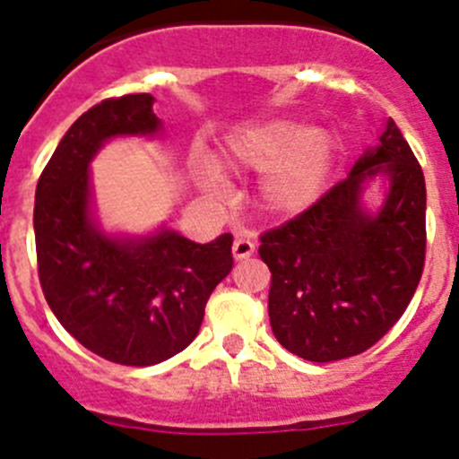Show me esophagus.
<instances>
[{
	"mask_svg": "<svg viewBox=\"0 0 459 459\" xmlns=\"http://www.w3.org/2000/svg\"><path fill=\"white\" fill-rule=\"evenodd\" d=\"M255 253V242L251 238H238L233 242V257L235 259H247Z\"/></svg>",
	"mask_w": 459,
	"mask_h": 459,
	"instance_id": "34e87169",
	"label": "esophagus"
}]
</instances>
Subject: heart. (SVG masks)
I'll use <instances>...</instances> for the list:
<instances>
[{"instance_id": "heart-1", "label": "heart", "mask_w": 459, "mask_h": 459, "mask_svg": "<svg viewBox=\"0 0 459 459\" xmlns=\"http://www.w3.org/2000/svg\"><path fill=\"white\" fill-rule=\"evenodd\" d=\"M335 160V140L326 128L299 131L293 119H266L229 137L224 166L238 173H262L257 200L273 217L307 211L322 193ZM208 182H215L208 175Z\"/></svg>"}]
</instances>
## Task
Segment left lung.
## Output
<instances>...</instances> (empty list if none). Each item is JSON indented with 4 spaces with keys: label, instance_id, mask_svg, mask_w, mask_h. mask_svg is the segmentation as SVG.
Here are the masks:
<instances>
[{
    "label": "left lung",
    "instance_id": "8db88e82",
    "mask_svg": "<svg viewBox=\"0 0 459 459\" xmlns=\"http://www.w3.org/2000/svg\"><path fill=\"white\" fill-rule=\"evenodd\" d=\"M377 172L392 188L368 216L359 206L361 184ZM259 242L271 271L268 317L286 351L335 362L382 340L409 307L427 257L424 173L395 122L349 178Z\"/></svg>",
    "mask_w": 459,
    "mask_h": 459
}]
</instances>
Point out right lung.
Returning a JSON list of instances; mask_svg holds the SVG:
<instances>
[{"mask_svg": "<svg viewBox=\"0 0 459 459\" xmlns=\"http://www.w3.org/2000/svg\"><path fill=\"white\" fill-rule=\"evenodd\" d=\"M160 131L152 95L108 97L62 137L35 191L37 273L64 328L108 362L152 367L186 349L233 268V235L197 244L173 230L140 242L101 235L88 217V161L108 137Z\"/></svg>", "mask_w": 459, "mask_h": 459, "instance_id": "right-lung-1", "label": "right lung"}]
</instances>
